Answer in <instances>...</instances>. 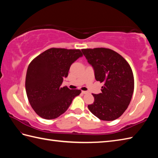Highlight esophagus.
Masks as SVG:
<instances>
[{
  "mask_svg": "<svg viewBox=\"0 0 158 158\" xmlns=\"http://www.w3.org/2000/svg\"><path fill=\"white\" fill-rule=\"evenodd\" d=\"M81 92H82V94H88V92H87V91H82Z\"/></svg>",
  "mask_w": 158,
  "mask_h": 158,
  "instance_id": "34e87169",
  "label": "esophagus"
}]
</instances>
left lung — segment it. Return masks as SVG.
Segmentation results:
<instances>
[{
    "label": "left lung",
    "mask_w": 158,
    "mask_h": 158,
    "mask_svg": "<svg viewBox=\"0 0 158 158\" xmlns=\"http://www.w3.org/2000/svg\"><path fill=\"white\" fill-rule=\"evenodd\" d=\"M81 51L94 70L96 81L103 83L102 93L92 95L94 101L88 109L98 119L113 121L127 109L132 99L135 80L126 60L110 49L98 48Z\"/></svg>",
    "instance_id": "1"
}]
</instances>
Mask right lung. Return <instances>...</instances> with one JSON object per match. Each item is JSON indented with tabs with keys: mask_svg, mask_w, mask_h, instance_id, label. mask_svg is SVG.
<instances>
[{
	"mask_svg": "<svg viewBox=\"0 0 158 158\" xmlns=\"http://www.w3.org/2000/svg\"><path fill=\"white\" fill-rule=\"evenodd\" d=\"M83 56L80 49L50 48L36 56L28 67L26 91L32 108L45 119L58 117L68 109L80 89L62 88L72 64Z\"/></svg>",
	"mask_w": 158,
	"mask_h": 158,
	"instance_id": "1",
	"label": "right lung"
}]
</instances>
